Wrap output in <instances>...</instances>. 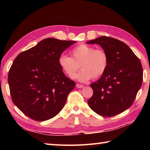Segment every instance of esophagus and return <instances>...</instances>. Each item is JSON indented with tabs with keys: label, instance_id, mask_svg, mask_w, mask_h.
I'll return each instance as SVG.
<instances>
[{
	"label": "esophagus",
	"instance_id": "1",
	"mask_svg": "<svg viewBox=\"0 0 150 150\" xmlns=\"http://www.w3.org/2000/svg\"><path fill=\"white\" fill-rule=\"evenodd\" d=\"M76 87H77V88H82L84 87V86L82 85V84H76Z\"/></svg>",
	"mask_w": 150,
	"mask_h": 150
}]
</instances>
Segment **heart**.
I'll list each match as a JSON object with an SVG mask.
<instances>
[{
	"mask_svg": "<svg viewBox=\"0 0 150 150\" xmlns=\"http://www.w3.org/2000/svg\"><path fill=\"white\" fill-rule=\"evenodd\" d=\"M71 53V57L62 54L58 60L60 68L69 78L75 79L80 67L82 70L77 78L84 82L91 78L99 79L106 71L109 58L104 50L81 44L74 47Z\"/></svg>",
	"mask_w": 150,
	"mask_h": 150,
	"instance_id": "obj_1",
	"label": "heart"
}]
</instances>
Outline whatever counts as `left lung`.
Returning a JSON list of instances; mask_svg holds the SVG:
<instances>
[{
  "label": "left lung",
  "mask_w": 150,
  "mask_h": 150,
  "mask_svg": "<svg viewBox=\"0 0 150 150\" xmlns=\"http://www.w3.org/2000/svg\"><path fill=\"white\" fill-rule=\"evenodd\" d=\"M99 44L109 58L104 74L90 84L93 94L88 100L99 115L113 117L133 104L142 83L143 70L139 59L122 41L103 36L86 42Z\"/></svg>",
  "instance_id": "1"
}]
</instances>
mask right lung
<instances>
[{"mask_svg": "<svg viewBox=\"0 0 150 150\" xmlns=\"http://www.w3.org/2000/svg\"><path fill=\"white\" fill-rule=\"evenodd\" d=\"M75 42L47 38L14 60L8 77L12 101L31 119L49 120L64 106L75 82L64 75L58 60Z\"/></svg>", "mask_w": 150, "mask_h": 150, "instance_id": "right-lung-1", "label": "right lung"}]
</instances>
